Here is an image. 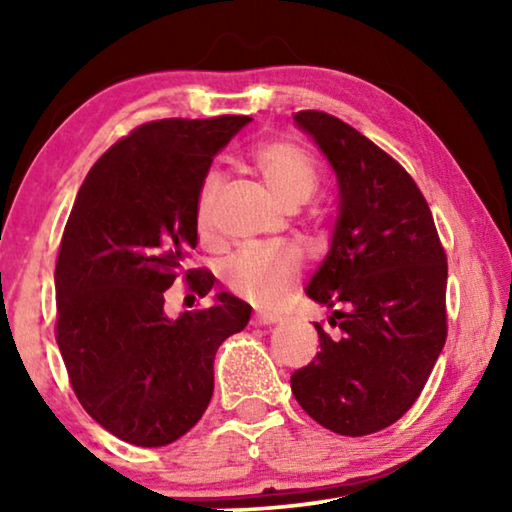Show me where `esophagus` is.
Wrapping results in <instances>:
<instances>
[{
    "label": "esophagus",
    "instance_id": "esophagus-1",
    "mask_svg": "<svg viewBox=\"0 0 512 512\" xmlns=\"http://www.w3.org/2000/svg\"><path fill=\"white\" fill-rule=\"evenodd\" d=\"M277 314L275 312H256L254 314V324L256 326H268V324H277Z\"/></svg>",
    "mask_w": 512,
    "mask_h": 512
}]
</instances>
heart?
Returning a JSON list of instances; mask_svg holds the SVG:
<instances>
[{
    "label": "heart",
    "instance_id": "obj_1",
    "mask_svg": "<svg viewBox=\"0 0 512 512\" xmlns=\"http://www.w3.org/2000/svg\"><path fill=\"white\" fill-rule=\"evenodd\" d=\"M251 170L279 205L298 209L312 198L319 186L317 160L303 144L293 139H268L251 151ZM219 172H209L198 195V228L207 233L212 228L214 200L219 193ZM303 254L296 247H256L240 249L221 265V279L237 296L268 303L289 289L303 275Z\"/></svg>",
    "mask_w": 512,
    "mask_h": 512
}]
</instances>
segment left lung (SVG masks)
<instances>
[{
  "instance_id": "left-lung-1",
  "label": "left lung",
  "mask_w": 512,
  "mask_h": 512,
  "mask_svg": "<svg viewBox=\"0 0 512 512\" xmlns=\"http://www.w3.org/2000/svg\"><path fill=\"white\" fill-rule=\"evenodd\" d=\"M338 174L333 244L307 296L335 307L314 324L312 363L291 375L307 415L340 436L398 422L422 394L447 338V256L429 202L405 167L326 111H298Z\"/></svg>"
}]
</instances>
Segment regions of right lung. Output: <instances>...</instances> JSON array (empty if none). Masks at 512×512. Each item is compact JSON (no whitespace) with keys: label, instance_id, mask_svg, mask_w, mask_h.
<instances>
[{"label":"right lung","instance_id":"right-lung-1","mask_svg":"<svg viewBox=\"0 0 512 512\" xmlns=\"http://www.w3.org/2000/svg\"><path fill=\"white\" fill-rule=\"evenodd\" d=\"M249 116L160 118L111 144L88 172L55 263V340L83 410L116 438L163 447L200 422L214 356L251 305L216 303L167 319L184 277L205 298L216 277L184 268L198 247V195L216 153Z\"/></svg>","mask_w":512,"mask_h":512}]
</instances>
